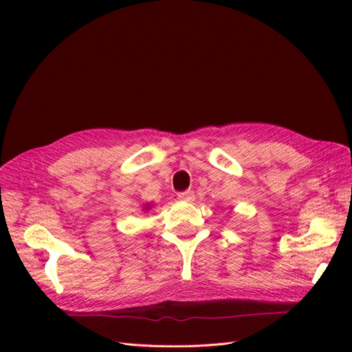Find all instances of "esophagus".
<instances>
[{"label": "esophagus", "mask_w": 352, "mask_h": 352, "mask_svg": "<svg viewBox=\"0 0 352 352\" xmlns=\"http://www.w3.org/2000/svg\"><path fill=\"white\" fill-rule=\"evenodd\" d=\"M177 198H179V199H182V201H188V202H190V201H194L195 194H194V190L188 189V190H184V192H179V194H177Z\"/></svg>", "instance_id": "obj_1"}]
</instances>
